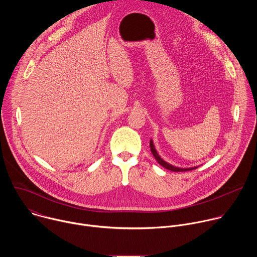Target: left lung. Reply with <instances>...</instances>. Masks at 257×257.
Instances as JSON below:
<instances>
[{"label":"left lung","instance_id":"1","mask_svg":"<svg viewBox=\"0 0 257 257\" xmlns=\"http://www.w3.org/2000/svg\"><path fill=\"white\" fill-rule=\"evenodd\" d=\"M150 146H151V151H152V153H153L155 159L158 161V163H159L162 167H164V168H166V169H168V170H171V171H173V172H185V171H190V170H193V169L198 168V166L192 167V168H178V167H175V166H173V165H171V164L165 162V161L161 158V156L158 154V152H157V150H156V148H155L153 139H151Z\"/></svg>","mask_w":257,"mask_h":257}]
</instances>
